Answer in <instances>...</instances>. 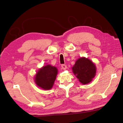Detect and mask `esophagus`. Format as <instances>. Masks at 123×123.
<instances>
[{
    "label": "esophagus",
    "instance_id": "1",
    "mask_svg": "<svg viewBox=\"0 0 123 123\" xmlns=\"http://www.w3.org/2000/svg\"><path fill=\"white\" fill-rule=\"evenodd\" d=\"M61 68H62V69L64 70H66L67 69V66H66V65H65V64H62V66H61Z\"/></svg>",
    "mask_w": 123,
    "mask_h": 123
}]
</instances>
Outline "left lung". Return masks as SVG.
Masks as SVG:
<instances>
[{
  "label": "left lung",
  "mask_w": 123,
  "mask_h": 123,
  "mask_svg": "<svg viewBox=\"0 0 123 123\" xmlns=\"http://www.w3.org/2000/svg\"><path fill=\"white\" fill-rule=\"evenodd\" d=\"M72 72L79 81L83 85L88 84L96 74V66L90 60L85 57L78 59L72 68Z\"/></svg>",
  "instance_id": "left-lung-1"
}]
</instances>
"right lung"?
I'll list each match as a JSON object with an SVG mask.
<instances>
[{
    "instance_id": "add662e5",
    "label": "right lung",
    "mask_w": 123,
    "mask_h": 123,
    "mask_svg": "<svg viewBox=\"0 0 123 123\" xmlns=\"http://www.w3.org/2000/svg\"><path fill=\"white\" fill-rule=\"evenodd\" d=\"M58 72L55 67L47 64L39 69L34 77V81L38 87L44 90L52 89Z\"/></svg>"
}]
</instances>
